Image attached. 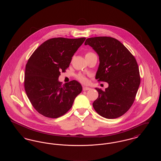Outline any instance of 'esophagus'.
<instances>
[{"label":"esophagus","instance_id":"esophagus-1","mask_svg":"<svg viewBox=\"0 0 161 161\" xmlns=\"http://www.w3.org/2000/svg\"><path fill=\"white\" fill-rule=\"evenodd\" d=\"M90 89H91V88H90V87H83V90L84 91H88V90H90Z\"/></svg>","mask_w":161,"mask_h":161}]
</instances>
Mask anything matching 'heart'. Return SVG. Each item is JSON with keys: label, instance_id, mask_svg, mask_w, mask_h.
<instances>
[{"label": "heart", "instance_id": "obj_1", "mask_svg": "<svg viewBox=\"0 0 161 161\" xmlns=\"http://www.w3.org/2000/svg\"><path fill=\"white\" fill-rule=\"evenodd\" d=\"M95 55V54H93V53L89 52V53H87L86 54L85 57H86L91 56V55ZM77 79H78L81 83H83V84H86V83H87V80L86 77H85L83 75H82V74H78V75H77Z\"/></svg>", "mask_w": 161, "mask_h": 161}]
</instances>
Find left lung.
<instances>
[{"mask_svg":"<svg viewBox=\"0 0 161 161\" xmlns=\"http://www.w3.org/2000/svg\"><path fill=\"white\" fill-rule=\"evenodd\" d=\"M98 54L100 64L95 78L107 82L104 91L95 88L98 97L93 107L101 116L117 118L127 112L132 106L141 82L136 60L130 51L116 38L95 37L86 39Z\"/></svg>","mask_w":161,"mask_h":161,"instance_id":"8db88e82","label":"left lung"}]
</instances>
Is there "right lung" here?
Listing matches in <instances>:
<instances>
[{
	"label": "right lung",
	"mask_w": 161,
	"mask_h": 161,
	"mask_svg": "<svg viewBox=\"0 0 161 161\" xmlns=\"http://www.w3.org/2000/svg\"><path fill=\"white\" fill-rule=\"evenodd\" d=\"M86 38L49 39L31 55L26 63L24 86L32 106L41 115L57 118L72 106L82 86L76 80L61 85V72L69 66L72 57Z\"/></svg>",
	"instance_id": "obj_1"
}]
</instances>
